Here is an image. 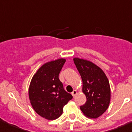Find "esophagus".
Listing matches in <instances>:
<instances>
[{"mask_svg":"<svg viewBox=\"0 0 132 132\" xmlns=\"http://www.w3.org/2000/svg\"><path fill=\"white\" fill-rule=\"evenodd\" d=\"M77 94V90H73L72 93H71V94H72V95H73V96H75V95Z\"/></svg>","mask_w":132,"mask_h":132,"instance_id":"34e87169","label":"esophagus"}]
</instances>
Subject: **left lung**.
<instances>
[{"label": "left lung", "instance_id": "left-lung-1", "mask_svg": "<svg viewBox=\"0 0 132 132\" xmlns=\"http://www.w3.org/2000/svg\"><path fill=\"white\" fill-rule=\"evenodd\" d=\"M74 63L81 76L82 91L87 101L80 110L87 118L96 119L108 109L110 100L109 80L103 70L87 60L73 59Z\"/></svg>", "mask_w": 132, "mask_h": 132}]
</instances>
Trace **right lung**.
I'll return each mask as SVG.
<instances>
[{"label": "right lung", "mask_w": 132, "mask_h": 132, "mask_svg": "<svg viewBox=\"0 0 132 132\" xmlns=\"http://www.w3.org/2000/svg\"><path fill=\"white\" fill-rule=\"evenodd\" d=\"M65 62L64 59H59L43 65L33 76L29 86L32 107L37 114L48 120L59 118L64 106L73 98L59 78Z\"/></svg>", "instance_id": "1"}]
</instances>
